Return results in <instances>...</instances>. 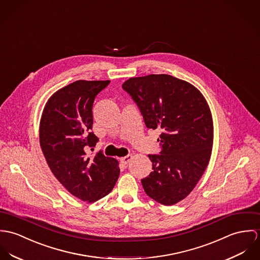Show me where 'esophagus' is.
<instances>
[{
    "mask_svg": "<svg viewBox=\"0 0 260 260\" xmlns=\"http://www.w3.org/2000/svg\"><path fill=\"white\" fill-rule=\"evenodd\" d=\"M132 158H133V155H132V154H127V155L121 157V158H120V161H121L122 164L126 165L127 162H129V161L132 160Z\"/></svg>",
    "mask_w": 260,
    "mask_h": 260,
    "instance_id": "1",
    "label": "esophagus"
}]
</instances>
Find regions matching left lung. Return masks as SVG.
<instances>
[{
  "instance_id": "obj_1",
  "label": "left lung",
  "mask_w": 260,
  "mask_h": 260,
  "mask_svg": "<svg viewBox=\"0 0 260 260\" xmlns=\"http://www.w3.org/2000/svg\"><path fill=\"white\" fill-rule=\"evenodd\" d=\"M122 88L139 107L147 128L161 132L159 154H148L152 172L145 193L164 205L185 199L204 173L212 149L213 123L202 92L170 75L131 78Z\"/></svg>"
}]
</instances>
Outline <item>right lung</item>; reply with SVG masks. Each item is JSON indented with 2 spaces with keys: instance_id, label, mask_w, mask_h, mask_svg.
Instances as JSON below:
<instances>
[{
  "instance_id": "1",
  "label": "right lung",
  "mask_w": 260,
  "mask_h": 260,
  "mask_svg": "<svg viewBox=\"0 0 260 260\" xmlns=\"http://www.w3.org/2000/svg\"><path fill=\"white\" fill-rule=\"evenodd\" d=\"M110 81H77L56 91L40 122V144L58 181L76 198L93 202L108 196L119 175L118 161L87 149L99 139L91 132L92 105ZM92 149V148H90Z\"/></svg>"
}]
</instances>
